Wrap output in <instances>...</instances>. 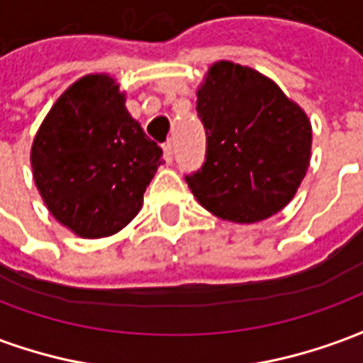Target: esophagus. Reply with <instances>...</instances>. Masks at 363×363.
Here are the masks:
<instances>
[{
	"label": "esophagus",
	"instance_id": "1",
	"mask_svg": "<svg viewBox=\"0 0 363 363\" xmlns=\"http://www.w3.org/2000/svg\"><path fill=\"white\" fill-rule=\"evenodd\" d=\"M163 159H165V163L173 161V142L171 140L163 143Z\"/></svg>",
	"mask_w": 363,
	"mask_h": 363
}]
</instances>
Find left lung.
<instances>
[{
    "instance_id": "1",
    "label": "left lung",
    "mask_w": 363,
    "mask_h": 363,
    "mask_svg": "<svg viewBox=\"0 0 363 363\" xmlns=\"http://www.w3.org/2000/svg\"><path fill=\"white\" fill-rule=\"evenodd\" d=\"M204 167L186 177L198 204L221 220L257 223L296 196L311 161V120L276 83L220 60L196 91Z\"/></svg>"
}]
</instances>
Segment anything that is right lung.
<instances>
[{"mask_svg":"<svg viewBox=\"0 0 363 363\" xmlns=\"http://www.w3.org/2000/svg\"><path fill=\"white\" fill-rule=\"evenodd\" d=\"M161 155L128 112L116 79L89 74L52 104L33 140L30 167L48 212L77 237L101 239L142 210Z\"/></svg>","mask_w":363,"mask_h":363,"instance_id":"1","label":"right lung"}]
</instances>
